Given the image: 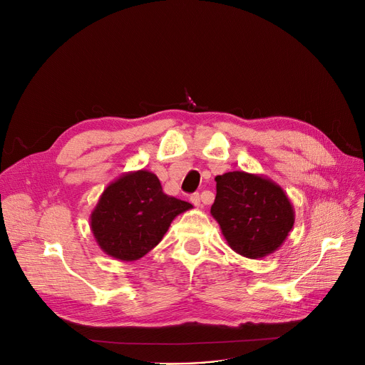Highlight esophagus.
I'll return each mask as SVG.
<instances>
[{"instance_id": "obj_1", "label": "esophagus", "mask_w": 365, "mask_h": 365, "mask_svg": "<svg viewBox=\"0 0 365 365\" xmlns=\"http://www.w3.org/2000/svg\"><path fill=\"white\" fill-rule=\"evenodd\" d=\"M190 202H192L194 205L197 207H202V204H208L210 202V197L205 195V194H194L192 197H190Z\"/></svg>"}]
</instances>
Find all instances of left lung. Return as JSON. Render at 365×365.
<instances>
[{"mask_svg": "<svg viewBox=\"0 0 365 365\" xmlns=\"http://www.w3.org/2000/svg\"><path fill=\"white\" fill-rule=\"evenodd\" d=\"M212 216L232 250L247 259L269 256L294 225V208L274 180L247 171L216 176Z\"/></svg>", "mask_w": 365, "mask_h": 365, "instance_id": "1", "label": "left lung"}]
</instances>
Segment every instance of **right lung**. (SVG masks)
I'll return each mask as SVG.
<instances>
[{"mask_svg": "<svg viewBox=\"0 0 365 365\" xmlns=\"http://www.w3.org/2000/svg\"><path fill=\"white\" fill-rule=\"evenodd\" d=\"M190 208L164 194L153 173L128 171L105 187L90 215V229L103 253L133 262L158 245L175 217Z\"/></svg>", "mask_w": 365, "mask_h": 365, "instance_id": "obj_1", "label": "right lung"}]
</instances>
